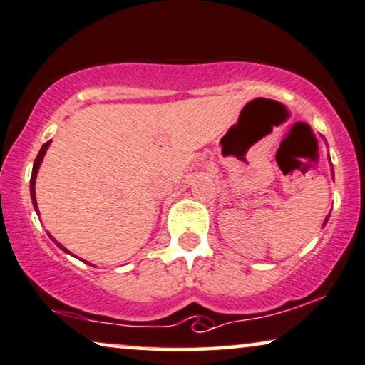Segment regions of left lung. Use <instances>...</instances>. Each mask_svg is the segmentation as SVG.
<instances>
[{
  "label": "left lung",
  "mask_w": 365,
  "mask_h": 365,
  "mask_svg": "<svg viewBox=\"0 0 365 365\" xmlns=\"http://www.w3.org/2000/svg\"><path fill=\"white\" fill-rule=\"evenodd\" d=\"M328 217H330V215H328ZM328 217H327V218H325V223H327V220H328Z\"/></svg>",
  "instance_id": "1"
}]
</instances>
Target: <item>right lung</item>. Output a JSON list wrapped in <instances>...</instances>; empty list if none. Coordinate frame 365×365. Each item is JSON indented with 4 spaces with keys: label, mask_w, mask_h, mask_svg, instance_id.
<instances>
[{
    "label": "right lung",
    "mask_w": 365,
    "mask_h": 365,
    "mask_svg": "<svg viewBox=\"0 0 365 365\" xmlns=\"http://www.w3.org/2000/svg\"><path fill=\"white\" fill-rule=\"evenodd\" d=\"M48 145H51V142H45L43 145H42V148H40V152H38L37 159H35V162H34V170H31V179H30V195H31V203H34L35 210H37V213H38V208H37V200H35V179H37L38 168H40V164H42V159H43L45 152H47ZM52 240H53V238H52ZM53 242H56V240H53ZM56 244H57L58 247H61L62 250L67 252V249H66L64 245H61V244H58V242H56Z\"/></svg>",
    "instance_id": "right-lung-1"
}]
</instances>
